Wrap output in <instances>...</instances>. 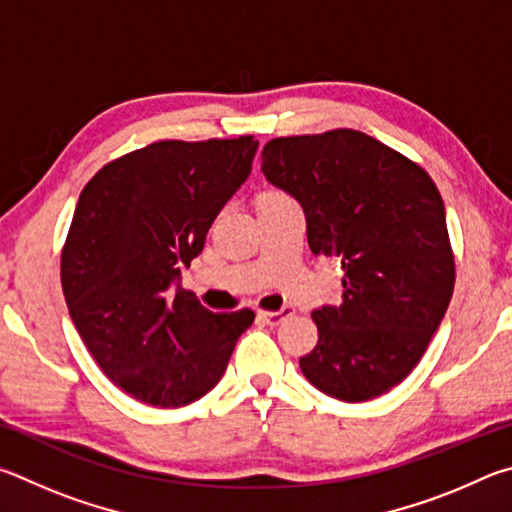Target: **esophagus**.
Listing matches in <instances>:
<instances>
[{
  "label": "esophagus",
  "instance_id": "34e87169",
  "mask_svg": "<svg viewBox=\"0 0 512 512\" xmlns=\"http://www.w3.org/2000/svg\"><path fill=\"white\" fill-rule=\"evenodd\" d=\"M292 315H294L292 308H281L276 312H258V319H261L267 326H279L285 319H290Z\"/></svg>",
  "mask_w": 512,
  "mask_h": 512
}]
</instances>
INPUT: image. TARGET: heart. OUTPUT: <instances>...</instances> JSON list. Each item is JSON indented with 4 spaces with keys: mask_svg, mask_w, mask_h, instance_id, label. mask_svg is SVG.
I'll return each instance as SVG.
<instances>
[{
    "mask_svg": "<svg viewBox=\"0 0 512 512\" xmlns=\"http://www.w3.org/2000/svg\"><path fill=\"white\" fill-rule=\"evenodd\" d=\"M283 193H276V191H272V193H265L263 197H261V200H267V197H281Z\"/></svg>",
    "mask_w": 512,
    "mask_h": 512,
    "instance_id": "heart-1",
    "label": "heart"
}]
</instances>
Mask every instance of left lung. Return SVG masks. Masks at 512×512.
Instances as JSON below:
<instances>
[{
	"label": "left lung",
	"mask_w": 512,
	"mask_h": 512,
	"mask_svg": "<svg viewBox=\"0 0 512 512\" xmlns=\"http://www.w3.org/2000/svg\"><path fill=\"white\" fill-rule=\"evenodd\" d=\"M261 168L301 204L312 254L344 272L342 303L312 312L319 342L299 360L303 375L344 402L382 396L416 369L454 292L434 179L348 128L267 141Z\"/></svg>",
	"instance_id": "1"
}]
</instances>
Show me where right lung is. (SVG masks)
<instances>
[{
    "label": "right lung",
    "instance_id": "add662e5",
    "mask_svg": "<svg viewBox=\"0 0 512 512\" xmlns=\"http://www.w3.org/2000/svg\"><path fill=\"white\" fill-rule=\"evenodd\" d=\"M258 141H157L105 164L78 197L60 281L78 335L116 387L184 407L220 382L254 312H211L179 270L251 173Z\"/></svg>",
    "mask_w": 512,
    "mask_h": 512
}]
</instances>
